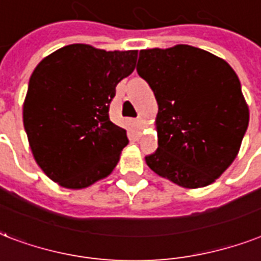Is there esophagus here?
I'll use <instances>...</instances> for the list:
<instances>
[{"label": "esophagus", "mask_w": 261, "mask_h": 261, "mask_svg": "<svg viewBox=\"0 0 261 261\" xmlns=\"http://www.w3.org/2000/svg\"><path fill=\"white\" fill-rule=\"evenodd\" d=\"M137 125H139V126H140V128L143 129L145 126V121L143 120V118H141V117H140V118H137Z\"/></svg>", "instance_id": "34e87169"}]
</instances>
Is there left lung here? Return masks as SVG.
Instances as JSON below:
<instances>
[{
    "label": "left lung",
    "instance_id": "1",
    "mask_svg": "<svg viewBox=\"0 0 261 261\" xmlns=\"http://www.w3.org/2000/svg\"><path fill=\"white\" fill-rule=\"evenodd\" d=\"M137 73L158 102V149L148 167L179 187H207L237 156L249 109L233 68L205 50L177 44L140 50Z\"/></svg>",
    "mask_w": 261,
    "mask_h": 261
}]
</instances>
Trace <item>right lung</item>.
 Returning <instances> with one entry per match:
<instances>
[{
    "mask_svg": "<svg viewBox=\"0 0 261 261\" xmlns=\"http://www.w3.org/2000/svg\"><path fill=\"white\" fill-rule=\"evenodd\" d=\"M137 50L90 44L58 48L32 72L23 122L36 163L48 178L82 189L108 177L128 144L109 109L117 84L132 73Z\"/></svg>",
    "mask_w": 261,
    "mask_h": 261,
    "instance_id": "add662e5",
    "label": "right lung"
}]
</instances>
